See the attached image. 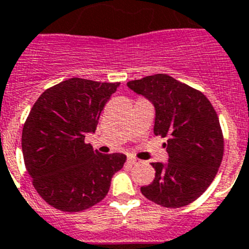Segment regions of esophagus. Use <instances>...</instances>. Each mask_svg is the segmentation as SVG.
<instances>
[{
    "label": "esophagus",
    "instance_id": "34e87169",
    "mask_svg": "<svg viewBox=\"0 0 249 249\" xmlns=\"http://www.w3.org/2000/svg\"><path fill=\"white\" fill-rule=\"evenodd\" d=\"M138 163H139V160H138V159H135L134 157L127 158V164H129V165H137Z\"/></svg>",
    "mask_w": 249,
    "mask_h": 249
}]
</instances>
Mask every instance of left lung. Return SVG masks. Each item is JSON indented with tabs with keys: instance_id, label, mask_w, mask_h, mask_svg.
Here are the masks:
<instances>
[{
	"instance_id": "left-lung-1",
	"label": "left lung",
	"mask_w": 249,
	"mask_h": 249,
	"mask_svg": "<svg viewBox=\"0 0 249 249\" xmlns=\"http://www.w3.org/2000/svg\"><path fill=\"white\" fill-rule=\"evenodd\" d=\"M154 104V134L166 138L169 160L151 163L153 183L142 194L165 208H180L198 199L217 176L224 139L217 112L203 92L166 73L126 84Z\"/></svg>"
}]
</instances>
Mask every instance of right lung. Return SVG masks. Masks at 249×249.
<instances>
[{
  "instance_id": "1",
  "label": "right lung",
  "mask_w": 249,
  "mask_h": 249,
  "mask_svg": "<svg viewBox=\"0 0 249 249\" xmlns=\"http://www.w3.org/2000/svg\"><path fill=\"white\" fill-rule=\"evenodd\" d=\"M119 85L72 77L45 90L34 104L22 129L23 160L36 192L53 208H91L124 165L126 155L101 154L85 142Z\"/></svg>"
}]
</instances>
